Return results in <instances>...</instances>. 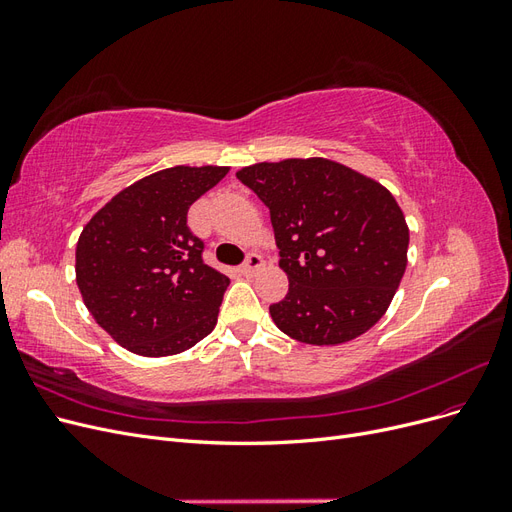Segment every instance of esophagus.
Here are the masks:
<instances>
[{
	"instance_id": "34e87169",
	"label": "esophagus",
	"mask_w": 512,
	"mask_h": 512,
	"mask_svg": "<svg viewBox=\"0 0 512 512\" xmlns=\"http://www.w3.org/2000/svg\"><path fill=\"white\" fill-rule=\"evenodd\" d=\"M262 267H265V260H262V256H258V254H250L245 258V262L241 265V273L243 275H254L256 271H260Z\"/></svg>"
}]
</instances>
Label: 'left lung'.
Instances as JSON below:
<instances>
[{
	"instance_id": "8db88e82",
	"label": "left lung",
	"mask_w": 512,
	"mask_h": 512,
	"mask_svg": "<svg viewBox=\"0 0 512 512\" xmlns=\"http://www.w3.org/2000/svg\"><path fill=\"white\" fill-rule=\"evenodd\" d=\"M237 179L271 211L288 294L269 307L277 329L337 346L384 316L408 265L404 211L382 183L327 158L245 166Z\"/></svg>"
}]
</instances>
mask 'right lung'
<instances>
[{"label":"right lung","mask_w":512,"mask_h":512,"mask_svg":"<svg viewBox=\"0 0 512 512\" xmlns=\"http://www.w3.org/2000/svg\"><path fill=\"white\" fill-rule=\"evenodd\" d=\"M228 166H173L138 179L91 218L76 243V286L100 327L141 356H170L207 337L228 277L205 265L188 209Z\"/></svg>","instance_id":"obj_1"}]
</instances>
